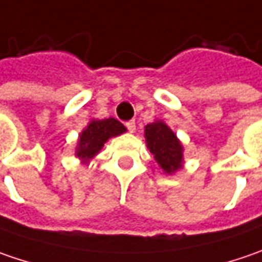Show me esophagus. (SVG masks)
<instances>
[{
	"mask_svg": "<svg viewBox=\"0 0 262 262\" xmlns=\"http://www.w3.org/2000/svg\"><path fill=\"white\" fill-rule=\"evenodd\" d=\"M126 127H127V130L130 132V133H135V130H136L135 121H127V123H126Z\"/></svg>",
	"mask_w": 262,
	"mask_h": 262,
	"instance_id": "obj_1",
	"label": "esophagus"
}]
</instances>
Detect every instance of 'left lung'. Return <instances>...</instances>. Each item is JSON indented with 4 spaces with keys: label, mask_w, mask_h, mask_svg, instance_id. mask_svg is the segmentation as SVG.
I'll use <instances>...</instances> for the list:
<instances>
[{
    "label": "left lung",
    "mask_w": 262,
    "mask_h": 262,
    "mask_svg": "<svg viewBox=\"0 0 262 262\" xmlns=\"http://www.w3.org/2000/svg\"><path fill=\"white\" fill-rule=\"evenodd\" d=\"M145 143L154 160L165 174L171 176L183 168V143L163 120H154L145 126Z\"/></svg>",
    "instance_id": "obj_1"
}]
</instances>
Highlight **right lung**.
Masks as SVG:
<instances>
[{"mask_svg":"<svg viewBox=\"0 0 262 262\" xmlns=\"http://www.w3.org/2000/svg\"><path fill=\"white\" fill-rule=\"evenodd\" d=\"M126 130L127 129L119 120L113 117L104 120L92 119L85 129L79 133L74 157L79 158L82 164H88L101 152V149L104 148L108 139L116 138Z\"/></svg>","mask_w":262,"mask_h":262,"instance_id":"right-lung-1","label":"right lung"}]
</instances>
